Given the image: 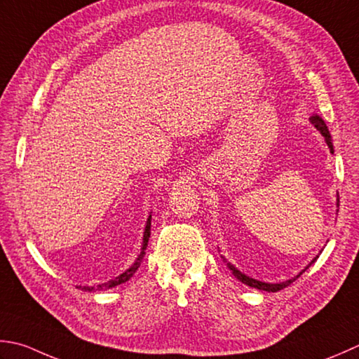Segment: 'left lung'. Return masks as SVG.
<instances>
[{"label":"left lung","mask_w":359,"mask_h":359,"mask_svg":"<svg viewBox=\"0 0 359 359\" xmlns=\"http://www.w3.org/2000/svg\"><path fill=\"white\" fill-rule=\"evenodd\" d=\"M310 121H311V124H314V128L318 129L322 135H324V138H325V143H327V146L330 147V152H334V149H333V143H332V135H330V132H328V128H327V124H325V121L324 119H322L319 115H313L311 118H310ZM338 203H339V201H338ZM224 258V257H222ZM318 258V257H316ZM316 258L313 259V262L310 263V264H313L314 262H316ZM227 266H229V269L233 272V276L240 280V282H243L244 285H248V286H252V287H257V290H262V291H268V292H277V291H280V290H283V287H286V286H290L294 280H297L299 277H300V273L302 272H305V269H308L310 268V266H306V268L302 271L299 276H296L294 278H291V280H286V282H282V283H264V282H259V280H255V278H250V277H248L245 276V273H243V272H240L238 271L233 264H230V263H227Z\"/></svg>","instance_id":"obj_1"}]
</instances>
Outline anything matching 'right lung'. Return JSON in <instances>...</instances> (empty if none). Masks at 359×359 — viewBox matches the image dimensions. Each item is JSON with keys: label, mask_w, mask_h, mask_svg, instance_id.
I'll return each instance as SVG.
<instances>
[{"label": "right lung", "mask_w": 359, "mask_h": 359, "mask_svg": "<svg viewBox=\"0 0 359 359\" xmlns=\"http://www.w3.org/2000/svg\"><path fill=\"white\" fill-rule=\"evenodd\" d=\"M149 236H151V216L147 217V222H146V227H144V235H143L142 252H140L137 262L133 263L128 271H124V272L121 273V276H118V277L114 278V280H109L107 283L97 285V286H83L82 290L90 291V292H91V291H100V290H109V287H115V286H118V285L128 282V280H129V278L133 276V273L137 272V269L140 268V263H142V259H143V257H144V250H146V248H147V241H149ZM79 287H81V286H79Z\"/></svg>", "instance_id": "right-lung-1"}]
</instances>
